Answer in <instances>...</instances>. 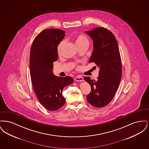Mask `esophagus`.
Segmentation results:
<instances>
[{
	"label": "esophagus",
	"mask_w": 149,
	"mask_h": 149,
	"mask_svg": "<svg viewBox=\"0 0 149 149\" xmlns=\"http://www.w3.org/2000/svg\"><path fill=\"white\" fill-rule=\"evenodd\" d=\"M75 80L77 81H83L84 80V79L81 76H78L75 78Z\"/></svg>",
	"instance_id": "1"
}]
</instances>
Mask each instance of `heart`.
<instances>
[{"mask_svg": "<svg viewBox=\"0 0 149 149\" xmlns=\"http://www.w3.org/2000/svg\"><path fill=\"white\" fill-rule=\"evenodd\" d=\"M75 43L78 46V48H80L84 46H88L89 45V41L88 38L84 34L81 33L77 36L74 38ZM65 44V41L63 40L59 43L57 46V52L59 55L61 54V51Z\"/></svg>", "mask_w": 149, "mask_h": 149, "instance_id": "1", "label": "heart"}]
</instances>
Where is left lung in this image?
Instances as JSON below:
<instances>
[{
    "label": "left lung",
    "mask_w": 149,
    "mask_h": 149,
    "mask_svg": "<svg viewBox=\"0 0 149 149\" xmlns=\"http://www.w3.org/2000/svg\"><path fill=\"white\" fill-rule=\"evenodd\" d=\"M85 33L93 42L89 63H94L99 68L97 81L89 77L84 78L91 86L86 99L93 106L101 108L111 102L119 86L122 77L120 53L115 36L108 29L97 27Z\"/></svg>",
    "instance_id": "obj_1"
}]
</instances>
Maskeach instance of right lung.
Listing matches in <instances>:
<instances>
[{"mask_svg":"<svg viewBox=\"0 0 149 149\" xmlns=\"http://www.w3.org/2000/svg\"><path fill=\"white\" fill-rule=\"evenodd\" d=\"M65 36V32L59 29H44L36 37L31 48L29 70L33 91L40 103L51 111L64 106L63 89L73 82L69 76L57 77L52 72L53 63L58 59L57 46Z\"/></svg>","mask_w":149,"mask_h":149,"instance_id":"right-lung-1","label":"right lung"}]
</instances>
